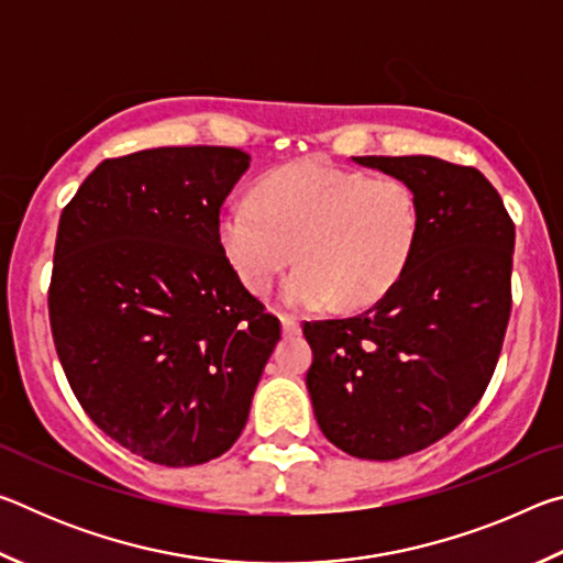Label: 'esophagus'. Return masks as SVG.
<instances>
[{
    "label": "esophagus",
    "instance_id": "obj_1",
    "mask_svg": "<svg viewBox=\"0 0 563 563\" xmlns=\"http://www.w3.org/2000/svg\"><path fill=\"white\" fill-rule=\"evenodd\" d=\"M280 328H283V335H285V338L300 335V325H298V320H295V318L280 316Z\"/></svg>",
    "mask_w": 563,
    "mask_h": 563
}]
</instances>
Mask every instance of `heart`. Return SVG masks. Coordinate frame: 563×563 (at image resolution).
Masks as SVG:
<instances>
[{"mask_svg":"<svg viewBox=\"0 0 563 563\" xmlns=\"http://www.w3.org/2000/svg\"><path fill=\"white\" fill-rule=\"evenodd\" d=\"M419 238L415 190L399 178L300 161L273 170L258 198H231L218 241L247 288L265 292L295 261L283 305L316 312L332 300L367 305L402 278Z\"/></svg>","mask_w":563,"mask_h":563,"instance_id":"b5f03b06","label":"heart"}]
</instances>
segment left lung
Here are the masks:
<instances>
[{
    "label": "left lung",
    "instance_id": "left-lung-1",
    "mask_svg": "<svg viewBox=\"0 0 563 563\" xmlns=\"http://www.w3.org/2000/svg\"><path fill=\"white\" fill-rule=\"evenodd\" d=\"M405 180L419 238L393 288L362 316L305 322V377L322 434L389 462L450 434L479 402L511 312L514 223L487 178L434 156H352Z\"/></svg>",
    "mask_w": 563,
    "mask_h": 563
}]
</instances>
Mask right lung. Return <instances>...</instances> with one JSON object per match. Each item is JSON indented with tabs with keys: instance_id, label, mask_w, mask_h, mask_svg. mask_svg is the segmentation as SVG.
Here are the masks:
<instances>
[{
	"instance_id": "obj_1",
	"label": "right lung",
	"mask_w": 563,
	"mask_h": 563,
	"mask_svg": "<svg viewBox=\"0 0 563 563\" xmlns=\"http://www.w3.org/2000/svg\"><path fill=\"white\" fill-rule=\"evenodd\" d=\"M251 156L166 146L109 158L59 218L49 285L56 355L84 412L164 466L233 446L278 318L245 290L218 213Z\"/></svg>"
}]
</instances>
